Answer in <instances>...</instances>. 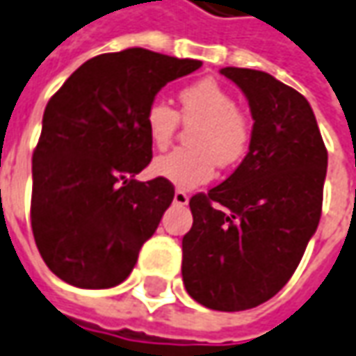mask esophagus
I'll list each match as a JSON object with an SVG mask.
<instances>
[{
	"mask_svg": "<svg viewBox=\"0 0 356 356\" xmlns=\"http://www.w3.org/2000/svg\"><path fill=\"white\" fill-rule=\"evenodd\" d=\"M188 200H190V195L186 194V192H182V190H176V192H174V204H176V206H186Z\"/></svg>",
	"mask_w": 356,
	"mask_h": 356,
	"instance_id": "1",
	"label": "esophagus"
}]
</instances>
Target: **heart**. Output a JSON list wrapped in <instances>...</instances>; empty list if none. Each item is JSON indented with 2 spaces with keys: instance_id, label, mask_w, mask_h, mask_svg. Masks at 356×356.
<instances>
[{
  "instance_id": "obj_1",
  "label": "heart",
  "mask_w": 356,
  "mask_h": 356,
  "mask_svg": "<svg viewBox=\"0 0 356 356\" xmlns=\"http://www.w3.org/2000/svg\"><path fill=\"white\" fill-rule=\"evenodd\" d=\"M180 115L164 99L150 102L145 111V129L152 147H170L184 123L195 125L190 133V149H178L156 159L152 170L178 188H195L209 182L221 168L239 164L252 143V119L237 107L235 95L213 78H202L184 86L178 94Z\"/></svg>"
}]
</instances>
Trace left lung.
<instances>
[{"label":"left lung","mask_w":356,"mask_h":356,"mask_svg":"<svg viewBox=\"0 0 356 356\" xmlns=\"http://www.w3.org/2000/svg\"><path fill=\"white\" fill-rule=\"evenodd\" d=\"M247 95L252 143L237 170L190 200L182 278L197 304L241 312L282 290L316 233L327 149L307 99L270 74L221 68Z\"/></svg>","instance_id":"1"}]
</instances>
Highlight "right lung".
<instances>
[{
  "mask_svg": "<svg viewBox=\"0 0 356 356\" xmlns=\"http://www.w3.org/2000/svg\"><path fill=\"white\" fill-rule=\"evenodd\" d=\"M200 66L147 49L107 52L49 99L33 152L31 227L60 280L97 290L131 274L174 200L161 176L135 180L152 159L145 111L162 86Z\"/></svg>",
  "mask_w": 356,
  "mask_h": 356,
  "instance_id": "right-lung-1",
  "label": "right lung"
}]
</instances>
